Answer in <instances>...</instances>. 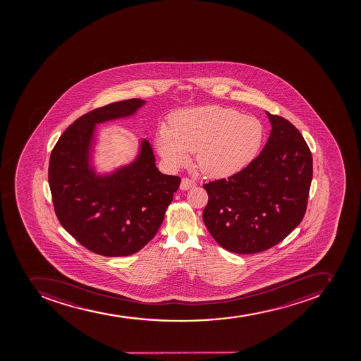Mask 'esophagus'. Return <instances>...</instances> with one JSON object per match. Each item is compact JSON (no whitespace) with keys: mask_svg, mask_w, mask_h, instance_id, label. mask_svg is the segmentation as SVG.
I'll list each match as a JSON object with an SVG mask.
<instances>
[{"mask_svg":"<svg viewBox=\"0 0 361 361\" xmlns=\"http://www.w3.org/2000/svg\"><path fill=\"white\" fill-rule=\"evenodd\" d=\"M196 185V182L192 181V179H188V178H183L181 180V185H180V188L182 190H188V189L192 188Z\"/></svg>","mask_w":361,"mask_h":361,"instance_id":"34e87169","label":"esophagus"}]
</instances>
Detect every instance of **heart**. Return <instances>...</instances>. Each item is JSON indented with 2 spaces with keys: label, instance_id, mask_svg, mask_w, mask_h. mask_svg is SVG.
Listing matches in <instances>:
<instances>
[{
  "label": "heart",
  "instance_id": "b5f03b06",
  "mask_svg": "<svg viewBox=\"0 0 361 361\" xmlns=\"http://www.w3.org/2000/svg\"><path fill=\"white\" fill-rule=\"evenodd\" d=\"M169 123L157 129L160 156L171 166L179 167L196 151L200 169L216 179L234 176L248 166L264 138L259 118L219 106L180 109L169 116Z\"/></svg>",
  "mask_w": 361,
  "mask_h": 361
}]
</instances>
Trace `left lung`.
Segmentation results:
<instances>
[{
  "label": "left lung",
  "instance_id": "1",
  "mask_svg": "<svg viewBox=\"0 0 361 361\" xmlns=\"http://www.w3.org/2000/svg\"><path fill=\"white\" fill-rule=\"evenodd\" d=\"M271 133L261 154L227 179L203 185V221L228 252L256 254L276 246L302 221L313 178V158L286 118L267 112Z\"/></svg>",
  "mask_w": 361,
  "mask_h": 361
}]
</instances>
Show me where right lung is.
<instances>
[{"mask_svg":"<svg viewBox=\"0 0 361 361\" xmlns=\"http://www.w3.org/2000/svg\"><path fill=\"white\" fill-rule=\"evenodd\" d=\"M142 99L113 102L77 118L51 151L48 182L55 214L68 233L98 255L120 257L137 252L163 223L179 176L156 167L147 140L129 165L98 176L91 166L97 123L134 115Z\"/></svg>","mask_w":361,"mask_h":361,"instance_id":"add662e5","label":"right lung"}]
</instances>
